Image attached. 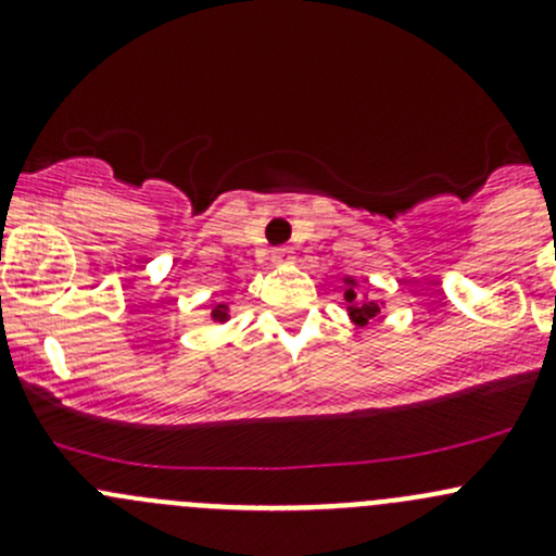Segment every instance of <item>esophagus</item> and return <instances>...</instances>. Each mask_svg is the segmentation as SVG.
I'll return each mask as SVG.
<instances>
[{
	"label": "esophagus",
	"instance_id": "obj_1",
	"mask_svg": "<svg viewBox=\"0 0 556 556\" xmlns=\"http://www.w3.org/2000/svg\"><path fill=\"white\" fill-rule=\"evenodd\" d=\"M271 261L277 263V266H282V263H290V261H293V250H290V247H277V250L271 252Z\"/></svg>",
	"mask_w": 556,
	"mask_h": 556
}]
</instances>
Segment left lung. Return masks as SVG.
<instances>
[{"mask_svg": "<svg viewBox=\"0 0 556 556\" xmlns=\"http://www.w3.org/2000/svg\"><path fill=\"white\" fill-rule=\"evenodd\" d=\"M346 285H350V288H346L344 299L346 304H350L346 306V309H350V317L355 319L357 325H368L379 314V304H374V301H357L355 279H346Z\"/></svg>", "mask_w": 556, "mask_h": 556, "instance_id": "8db88e82", "label": "left lung"}]
</instances>
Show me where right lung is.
Masks as SVG:
<instances>
[{
    "label": "right lung",
    "mask_w": 556,
    "mask_h": 556,
    "mask_svg": "<svg viewBox=\"0 0 556 556\" xmlns=\"http://www.w3.org/2000/svg\"><path fill=\"white\" fill-rule=\"evenodd\" d=\"M212 317H215L217 323H226V319H228V306L226 304H217L215 309H212Z\"/></svg>",
    "instance_id": "1"
}]
</instances>
